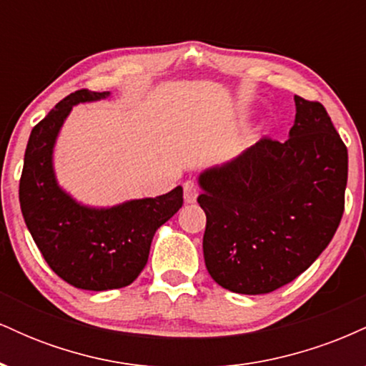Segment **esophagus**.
<instances>
[{
    "label": "esophagus",
    "instance_id": "esophagus-1",
    "mask_svg": "<svg viewBox=\"0 0 366 366\" xmlns=\"http://www.w3.org/2000/svg\"><path fill=\"white\" fill-rule=\"evenodd\" d=\"M197 199V187L194 182H186L184 184V201H186L187 204H192L196 203Z\"/></svg>",
    "mask_w": 366,
    "mask_h": 366
}]
</instances>
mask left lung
I'll return each instance as SVG.
<instances>
[{"instance_id": "1", "label": "left lung", "mask_w": 366, "mask_h": 366, "mask_svg": "<svg viewBox=\"0 0 366 366\" xmlns=\"http://www.w3.org/2000/svg\"><path fill=\"white\" fill-rule=\"evenodd\" d=\"M285 142L262 139L197 177L208 274L237 294L292 282L329 246L344 212L347 149L325 108L294 96Z\"/></svg>"}]
</instances>
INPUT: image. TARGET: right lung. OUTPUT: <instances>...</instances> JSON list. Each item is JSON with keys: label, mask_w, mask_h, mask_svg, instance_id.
I'll return each mask as SVG.
<instances>
[{"label": "right lung", "mask_w": 366, "mask_h": 366, "mask_svg": "<svg viewBox=\"0 0 366 366\" xmlns=\"http://www.w3.org/2000/svg\"><path fill=\"white\" fill-rule=\"evenodd\" d=\"M112 92L75 91L32 129L20 177V208L49 268L84 291L132 284L148 263L157 230L182 207V187L157 197L91 207L60 186L54 146L75 104L110 99Z\"/></svg>", "instance_id": "add662e5"}]
</instances>
